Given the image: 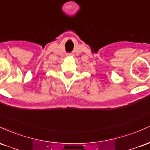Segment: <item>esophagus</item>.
Segmentation results:
<instances>
[{
	"mask_svg": "<svg viewBox=\"0 0 150 150\" xmlns=\"http://www.w3.org/2000/svg\"><path fill=\"white\" fill-rule=\"evenodd\" d=\"M67 56H72V53H68V54H67Z\"/></svg>",
	"mask_w": 150,
	"mask_h": 150,
	"instance_id": "esophagus-1",
	"label": "esophagus"
}]
</instances>
